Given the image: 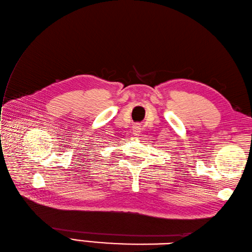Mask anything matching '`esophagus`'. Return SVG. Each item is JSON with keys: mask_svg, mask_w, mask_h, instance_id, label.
<instances>
[{"mask_svg": "<svg viewBox=\"0 0 252 252\" xmlns=\"http://www.w3.org/2000/svg\"><path fill=\"white\" fill-rule=\"evenodd\" d=\"M133 133H134V135H136V136H138L140 134V126L138 125L133 126Z\"/></svg>", "mask_w": 252, "mask_h": 252, "instance_id": "obj_1", "label": "esophagus"}]
</instances>
